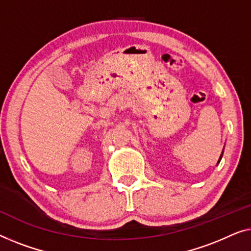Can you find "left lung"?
I'll list each match as a JSON object with an SVG mask.
<instances>
[{
    "instance_id": "8db88e82",
    "label": "left lung",
    "mask_w": 251,
    "mask_h": 251,
    "mask_svg": "<svg viewBox=\"0 0 251 251\" xmlns=\"http://www.w3.org/2000/svg\"><path fill=\"white\" fill-rule=\"evenodd\" d=\"M222 157H223V151H222V154H221L220 159H218V162H217V164H220V161H221V159H222Z\"/></svg>"
}]
</instances>
